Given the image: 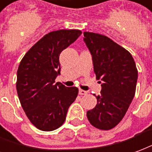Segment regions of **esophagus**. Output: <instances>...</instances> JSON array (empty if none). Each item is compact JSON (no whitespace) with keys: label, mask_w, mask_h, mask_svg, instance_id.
Here are the masks:
<instances>
[{"label":"esophagus","mask_w":152,"mask_h":152,"mask_svg":"<svg viewBox=\"0 0 152 152\" xmlns=\"http://www.w3.org/2000/svg\"><path fill=\"white\" fill-rule=\"evenodd\" d=\"M78 92H79V94H80V95H87V91H83V90H81V89H79V91H78Z\"/></svg>","instance_id":"1"}]
</instances>
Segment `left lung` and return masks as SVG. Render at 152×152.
<instances>
[{"instance_id": "left-lung-1", "label": "left lung", "mask_w": 152, "mask_h": 152, "mask_svg": "<svg viewBox=\"0 0 152 152\" xmlns=\"http://www.w3.org/2000/svg\"><path fill=\"white\" fill-rule=\"evenodd\" d=\"M83 35L102 87L96 106L87 111V119L96 128L108 130L117 126L128 110L135 94L138 70L132 55L111 39L92 32Z\"/></svg>"}]
</instances>
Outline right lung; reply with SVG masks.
Here are the masks:
<instances>
[{"label": "right lung", "instance_id": "right-lung-1", "mask_svg": "<svg viewBox=\"0 0 152 152\" xmlns=\"http://www.w3.org/2000/svg\"><path fill=\"white\" fill-rule=\"evenodd\" d=\"M81 34L79 30L50 32L32 46L20 62L18 96L28 119L40 130L59 128L78 94L77 87L54 83L61 75L60 54Z\"/></svg>", "mask_w": 152, "mask_h": 152}]
</instances>
